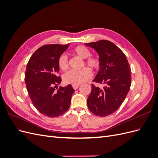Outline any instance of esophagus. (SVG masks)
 <instances>
[{"label":"esophagus","instance_id":"obj_1","mask_svg":"<svg viewBox=\"0 0 158 158\" xmlns=\"http://www.w3.org/2000/svg\"><path fill=\"white\" fill-rule=\"evenodd\" d=\"M79 85H78V84H77V85H73V88L74 89H78V88L79 87Z\"/></svg>","mask_w":158,"mask_h":158}]
</instances>
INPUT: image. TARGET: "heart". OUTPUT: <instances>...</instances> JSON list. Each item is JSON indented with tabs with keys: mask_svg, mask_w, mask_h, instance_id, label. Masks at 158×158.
Returning a JSON list of instances; mask_svg holds the SVG:
<instances>
[{
	"mask_svg": "<svg viewBox=\"0 0 158 158\" xmlns=\"http://www.w3.org/2000/svg\"><path fill=\"white\" fill-rule=\"evenodd\" d=\"M73 53L82 59H85V64L92 69H97L99 65L98 58L91 56L89 50L84 46H77L73 49ZM59 69L65 71L69 68V60L65 55H61L58 59ZM92 76V71L88 68H84L79 70H70L63 76V80L66 84L77 85L82 84Z\"/></svg>",
	"mask_w": 158,
	"mask_h": 158,
	"instance_id": "heart-1",
	"label": "heart"
}]
</instances>
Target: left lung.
<instances>
[{
  "mask_svg": "<svg viewBox=\"0 0 158 158\" xmlns=\"http://www.w3.org/2000/svg\"><path fill=\"white\" fill-rule=\"evenodd\" d=\"M85 45L94 49L99 56V71L93 81L104 85L100 89L92 84L88 107L95 115L108 116L120 107L129 92L130 65L124 52L111 41L100 40Z\"/></svg>",
  "mask_w": 158,
  "mask_h": 158,
  "instance_id": "obj_1",
  "label": "left lung"
}]
</instances>
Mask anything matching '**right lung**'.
I'll return each mask as SVG.
<instances>
[{
    "mask_svg": "<svg viewBox=\"0 0 158 158\" xmlns=\"http://www.w3.org/2000/svg\"><path fill=\"white\" fill-rule=\"evenodd\" d=\"M69 44L45 45L36 50L28 61L25 82L28 94L38 111L49 117H56L69 109L74 89L71 85L60 87L57 76L59 56Z\"/></svg>",
    "mask_w": 158,
    "mask_h": 158,
    "instance_id": "add662e5",
    "label": "right lung"
}]
</instances>
